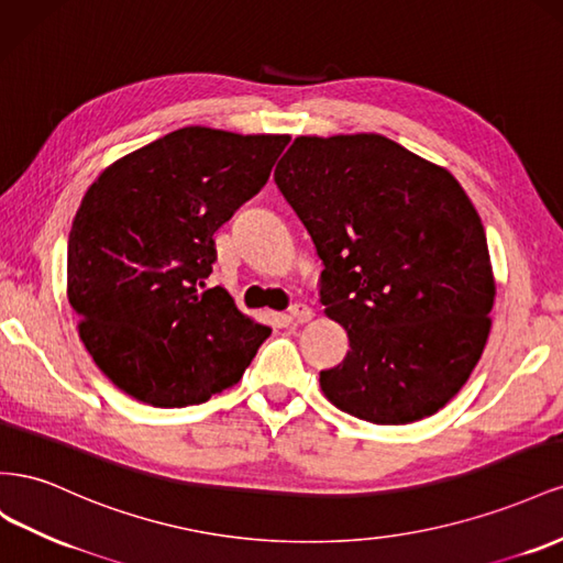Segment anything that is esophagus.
I'll use <instances>...</instances> for the list:
<instances>
[{
	"instance_id": "1",
	"label": "esophagus",
	"mask_w": 563,
	"mask_h": 563,
	"mask_svg": "<svg viewBox=\"0 0 563 563\" xmlns=\"http://www.w3.org/2000/svg\"><path fill=\"white\" fill-rule=\"evenodd\" d=\"M287 316H290V320H295V323H309L313 318V311L307 307V303H295V307H290V311H287Z\"/></svg>"
}]
</instances>
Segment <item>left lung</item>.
<instances>
[{
	"mask_svg": "<svg viewBox=\"0 0 563 563\" xmlns=\"http://www.w3.org/2000/svg\"><path fill=\"white\" fill-rule=\"evenodd\" d=\"M309 231L320 303L349 336L320 371L332 406L373 424L441 410L490 334L486 231L445 167L382 134L297 136L273 172Z\"/></svg>",
	"mask_w": 563,
	"mask_h": 563,
	"instance_id": "left-lung-1",
	"label": "left lung"
}]
</instances>
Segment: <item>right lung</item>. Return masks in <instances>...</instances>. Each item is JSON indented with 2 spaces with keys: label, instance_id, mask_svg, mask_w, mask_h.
<instances>
[{
  "label": "right lung",
  "instance_id": "add662e5",
  "mask_svg": "<svg viewBox=\"0 0 563 563\" xmlns=\"http://www.w3.org/2000/svg\"><path fill=\"white\" fill-rule=\"evenodd\" d=\"M287 143L184 126L115 159L85 192L68 238V299L89 356L126 396L205 404L238 384L271 334L223 287H200L214 233L262 190Z\"/></svg>",
  "mask_w": 563,
  "mask_h": 563
}]
</instances>
